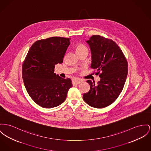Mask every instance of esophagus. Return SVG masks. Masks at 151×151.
I'll use <instances>...</instances> for the list:
<instances>
[{
  "label": "esophagus",
  "instance_id": "1",
  "mask_svg": "<svg viewBox=\"0 0 151 151\" xmlns=\"http://www.w3.org/2000/svg\"><path fill=\"white\" fill-rule=\"evenodd\" d=\"M82 82V80H81V79H80V78H73V80H72V82H73V84H77V85H78V84H79V83H80Z\"/></svg>",
  "mask_w": 151,
  "mask_h": 151
}]
</instances>
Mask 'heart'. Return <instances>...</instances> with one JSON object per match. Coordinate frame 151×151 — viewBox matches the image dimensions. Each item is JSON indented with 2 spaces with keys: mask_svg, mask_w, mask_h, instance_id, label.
<instances>
[{
  "mask_svg": "<svg viewBox=\"0 0 151 151\" xmlns=\"http://www.w3.org/2000/svg\"><path fill=\"white\" fill-rule=\"evenodd\" d=\"M76 51L77 52V53L79 55L80 54L82 53H83V52H87L88 53L89 52V50H88V48L83 44H78L76 48Z\"/></svg>",
  "mask_w": 151,
  "mask_h": 151,
  "instance_id": "1",
  "label": "heart"
}]
</instances>
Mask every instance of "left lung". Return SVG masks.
<instances>
[{"label":"left lung","instance_id":"obj_1","mask_svg":"<svg viewBox=\"0 0 151 151\" xmlns=\"http://www.w3.org/2000/svg\"><path fill=\"white\" fill-rule=\"evenodd\" d=\"M86 42L91 52V68L96 70L101 80L95 85L86 82L90 91L83 94V99L89 105L103 108L110 105L119 96L127 79L128 65L124 53L114 41L99 35H93Z\"/></svg>","mask_w":151,"mask_h":151}]
</instances>
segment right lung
I'll use <instances>...</instances> for the list:
<instances>
[{
	"mask_svg": "<svg viewBox=\"0 0 151 151\" xmlns=\"http://www.w3.org/2000/svg\"><path fill=\"white\" fill-rule=\"evenodd\" d=\"M70 41L54 37L37 40L31 46L22 65V78L32 100L41 107L51 108L63 103L72 87L69 78L54 73L55 65L62 63Z\"/></svg>",
	"mask_w": 151,
	"mask_h": 151,
	"instance_id": "right-lung-1",
	"label": "right lung"
}]
</instances>
